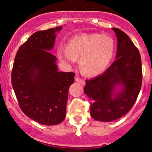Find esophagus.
<instances>
[{"mask_svg":"<svg viewBox=\"0 0 152 152\" xmlns=\"http://www.w3.org/2000/svg\"><path fill=\"white\" fill-rule=\"evenodd\" d=\"M75 80H76V81L77 82V83H80V84H81V85L84 86V85H85V84H86L85 80H84L83 79H81V78L78 77V76H76V79H75Z\"/></svg>","mask_w":152,"mask_h":152,"instance_id":"1","label":"esophagus"}]
</instances>
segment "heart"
Instances as JSON below:
<instances>
[{"label": "heart", "mask_w": 152, "mask_h": 152, "mask_svg": "<svg viewBox=\"0 0 152 152\" xmlns=\"http://www.w3.org/2000/svg\"><path fill=\"white\" fill-rule=\"evenodd\" d=\"M115 44L108 34L89 33L76 35L69 41L68 47L60 46L57 55L67 63L80 59L81 70L89 76H96L106 69L114 56Z\"/></svg>", "instance_id": "heart-1"}]
</instances>
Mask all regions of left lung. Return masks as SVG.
<instances>
[{"label":"left lung","instance_id":"1","mask_svg":"<svg viewBox=\"0 0 152 152\" xmlns=\"http://www.w3.org/2000/svg\"><path fill=\"white\" fill-rule=\"evenodd\" d=\"M113 30L118 40L115 61L102 75L86 80L84 87L91 100V116L101 122L114 121L129 113L138 98L142 83V60L138 48L122 30ZM117 85H122L123 89L113 98Z\"/></svg>","mask_w":152,"mask_h":152}]
</instances>
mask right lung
<instances>
[{"label":"right lung","instance_id":"1","mask_svg":"<svg viewBox=\"0 0 152 152\" xmlns=\"http://www.w3.org/2000/svg\"><path fill=\"white\" fill-rule=\"evenodd\" d=\"M61 29L31 35L17 52L11 72L13 89L22 112L45 125L64 120L69 88L74 82V72H58L56 57L49 52Z\"/></svg>","mask_w":152,"mask_h":152}]
</instances>
